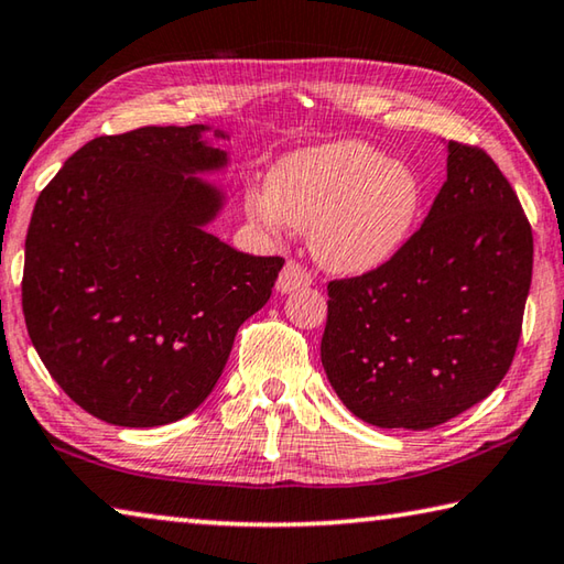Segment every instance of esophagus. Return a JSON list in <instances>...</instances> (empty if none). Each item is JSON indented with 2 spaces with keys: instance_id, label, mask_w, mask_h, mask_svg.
I'll return each instance as SVG.
<instances>
[{
  "instance_id": "34e87169",
  "label": "esophagus",
  "mask_w": 564,
  "mask_h": 564,
  "mask_svg": "<svg viewBox=\"0 0 564 564\" xmlns=\"http://www.w3.org/2000/svg\"><path fill=\"white\" fill-rule=\"evenodd\" d=\"M311 283H313L311 271H305L299 261H289L283 265L279 281H275V289H279V293H291V291L305 289V285Z\"/></svg>"
}]
</instances>
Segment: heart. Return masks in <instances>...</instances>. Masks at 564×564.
Here are the masks:
<instances>
[{
    "label": "heart",
    "mask_w": 564,
    "mask_h": 564,
    "mask_svg": "<svg viewBox=\"0 0 564 564\" xmlns=\"http://www.w3.org/2000/svg\"><path fill=\"white\" fill-rule=\"evenodd\" d=\"M425 188L417 171L388 161L362 141L301 149L275 164L265 191L248 188L243 208L256 226L311 231L316 259L338 273H368L403 251Z\"/></svg>",
    "instance_id": "1"
}]
</instances>
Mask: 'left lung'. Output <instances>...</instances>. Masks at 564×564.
<instances>
[{
    "label": "left lung",
    "instance_id": "left-lung-1",
    "mask_svg": "<svg viewBox=\"0 0 564 564\" xmlns=\"http://www.w3.org/2000/svg\"><path fill=\"white\" fill-rule=\"evenodd\" d=\"M532 281V228L482 149L447 141L423 226L376 271L328 283L321 360L352 415L427 431L510 370Z\"/></svg>",
    "mask_w": 564,
    "mask_h": 564
}]
</instances>
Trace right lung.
Masks as SVG:
<instances>
[{"instance_id":"obj_1","label":"right lung","mask_w":564,"mask_h":564,"mask_svg":"<svg viewBox=\"0 0 564 564\" xmlns=\"http://www.w3.org/2000/svg\"><path fill=\"white\" fill-rule=\"evenodd\" d=\"M206 131L97 137L36 198L26 330L64 393L104 423L156 427L194 413L283 269L281 256H248L206 231L226 194L198 176L228 164Z\"/></svg>"}]
</instances>
